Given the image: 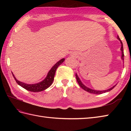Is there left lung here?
<instances>
[{
  "label": "left lung",
  "instance_id": "8db88e82",
  "mask_svg": "<svg viewBox=\"0 0 131 131\" xmlns=\"http://www.w3.org/2000/svg\"><path fill=\"white\" fill-rule=\"evenodd\" d=\"M118 39L119 40V41H121V51H122V60H123V62H124V52H123V43H122L121 40L120 39V38H119V36H118ZM75 76H76V79H77V80L78 83L79 85H80V87H81L82 88H83V90H85V91L88 92L90 93H93V94H102V93H105V92H108L110 91L111 90H112L114 88L115 86L116 85V84H115V85H114L113 87H112V88H110L109 89H108V90H104V91H97V90H92V89H91L90 88H88L87 87H86L85 85H84V84H83L82 82H81V80H80V79H79V78L78 77V75L77 74H75Z\"/></svg>",
  "mask_w": 131,
  "mask_h": 131
}]
</instances>
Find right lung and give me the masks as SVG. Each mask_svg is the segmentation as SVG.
Masks as SVG:
<instances>
[{"label":"right lung","mask_w":131,"mask_h":131,"mask_svg":"<svg viewBox=\"0 0 131 131\" xmlns=\"http://www.w3.org/2000/svg\"><path fill=\"white\" fill-rule=\"evenodd\" d=\"M65 61V58H62V59L58 61V62L55 64V65L53 66L51 68V70L48 72V74L46 77V78L44 79L43 81H41L39 83H35V84H26V83L19 82V80H17L15 78V75L12 73L13 77L15 78L16 82L18 85H19L23 88H25V90L34 92H40L46 90L47 88H48L52 84L53 81L54 80V77L57 68L58 67V66H60L61 63H62L63 61Z\"/></svg>","instance_id":"1"}]
</instances>
